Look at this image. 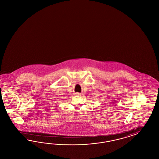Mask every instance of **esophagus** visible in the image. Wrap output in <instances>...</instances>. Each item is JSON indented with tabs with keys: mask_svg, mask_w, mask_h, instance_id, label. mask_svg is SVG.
I'll return each instance as SVG.
<instances>
[{
	"mask_svg": "<svg viewBox=\"0 0 159 159\" xmlns=\"http://www.w3.org/2000/svg\"><path fill=\"white\" fill-rule=\"evenodd\" d=\"M77 94V95H79V93H76Z\"/></svg>",
	"mask_w": 159,
	"mask_h": 159,
	"instance_id": "1",
	"label": "esophagus"
}]
</instances>
